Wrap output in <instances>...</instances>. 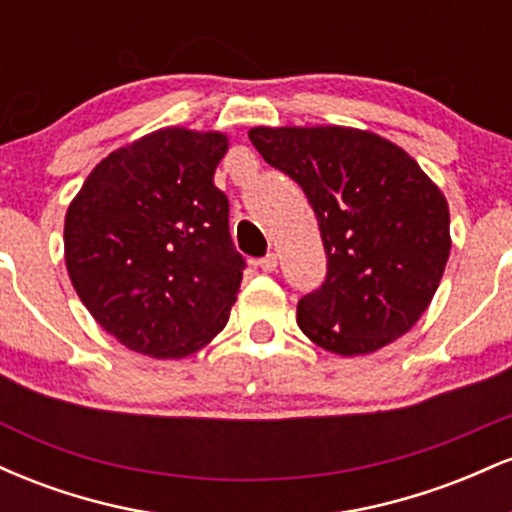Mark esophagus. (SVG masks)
Here are the masks:
<instances>
[{"label": "esophagus", "mask_w": 512, "mask_h": 512, "mask_svg": "<svg viewBox=\"0 0 512 512\" xmlns=\"http://www.w3.org/2000/svg\"><path fill=\"white\" fill-rule=\"evenodd\" d=\"M276 264H279V257H276L274 252H267V255H264L260 260V269H262V272H274Z\"/></svg>", "instance_id": "obj_1"}]
</instances>
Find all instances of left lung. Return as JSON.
<instances>
[{"label": "left lung", "instance_id": "1", "mask_svg": "<svg viewBox=\"0 0 512 512\" xmlns=\"http://www.w3.org/2000/svg\"><path fill=\"white\" fill-rule=\"evenodd\" d=\"M264 161L303 187L327 255L298 301L303 334L339 356L383 349L431 303L450 255L443 192L397 144L351 127H255Z\"/></svg>", "mask_w": 512, "mask_h": 512}]
</instances>
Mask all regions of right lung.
<instances>
[{
  "mask_svg": "<svg viewBox=\"0 0 512 512\" xmlns=\"http://www.w3.org/2000/svg\"><path fill=\"white\" fill-rule=\"evenodd\" d=\"M226 149L219 132L158 129L103 158L69 204V279L137 354L182 358L226 327L245 269L214 185Z\"/></svg>",
  "mask_w": 512,
  "mask_h": 512,
  "instance_id": "right-lung-1",
  "label": "right lung"
}]
</instances>
